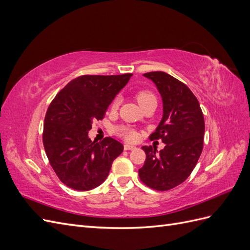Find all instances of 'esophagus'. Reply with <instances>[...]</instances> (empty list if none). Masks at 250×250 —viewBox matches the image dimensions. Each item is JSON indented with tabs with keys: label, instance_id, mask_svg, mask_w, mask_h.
<instances>
[{
	"label": "esophagus",
	"instance_id": "1",
	"mask_svg": "<svg viewBox=\"0 0 250 250\" xmlns=\"http://www.w3.org/2000/svg\"><path fill=\"white\" fill-rule=\"evenodd\" d=\"M135 148H137V147L130 145V144H125V145H124V149H125V150H133V149H135Z\"/></svg>",
	"mask_w": 250,
	"mask_h": 250
}]
</instances>
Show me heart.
I'll list each match as a JSON object with an SVG mask.
<instances>
[{
  "mask_svg": "<svg viewBox=\"0 0 250 250\" xmlns=\"http://www.w3.org/2000/svg\"><path fill=\"white\" fill-rule=\"evenodd\" d=\"M135 99H137V101L139 102L142 108L145 107L146 105H148L151 102H156V97L154 96V94L147 89H143V90L138 92L137 95H135ZM119 103H120V99L119 98H116V99L113 100L111 103V109H113V110L117 109L119 106ZM117 133L120 135V137H122L126 141H129V142L137 141L139 138V134L137 131L133 130L132 128L126 127V126L117 128Z\"/></svg>",
  "mask_w": 250,
  "mask_h": 250,
  "instance_id": "obj_1",
  "label": "heart"
}]
</instances>
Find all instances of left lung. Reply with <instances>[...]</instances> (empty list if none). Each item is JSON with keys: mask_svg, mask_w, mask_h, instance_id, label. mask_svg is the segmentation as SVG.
I'll return each mask as SVG.
<instances>
[{"mask_svg": "<svg viewBox=\"0 0 250 250\" xmlns=\"http://www.w3.org/2000/svg\"><path fill=\"white\" fill-rule=\"evenodd\" d=\"M163 98L164 116L150 141L162 140L160 153L152 146L142 147L146 160L139 170L144 185L168 191L190 176L203 149L204 118L197 98L185 83L165 72H149Z\"/></svg>", "mask_w": 250, "mask_h": 250, "instance_id": "left-lung-1", "label": "left lung"}]
</instances>
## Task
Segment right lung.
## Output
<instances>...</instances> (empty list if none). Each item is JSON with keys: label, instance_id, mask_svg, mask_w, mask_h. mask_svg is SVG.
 Returning a JSON list of instances; mask_svg holds the SVG:
<instances>
[{"label": "right lung", "instance_id": "1", "mask_svg": "<svg viewBox=\"0 0 250 250\" xmlns=\"http://www.w3.org/2000/svg\"><path fill=\"white\" fill-rule=\"evenodd\" d=\"M132 76L82 75L73 79L50 103L42 143L51 167L59 180L73 190L87 191L106 179L123 145L111 138L92 142L87 132L96 120H103L113 98Z\"/></svg>", "mask_w": 250, "mask_h": 250}]
</instances>
